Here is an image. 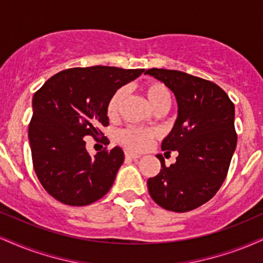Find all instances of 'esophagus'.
Here are the masks:
<instances>
[{
	"mask_svg": "<svg viewBox=\"0 0 263 263\" xmlns=\"http://www.w3.org/2000/svg\"><path fill=\"white\" fill-rule=\"evenodd\" d=\"M125 157L133 158V160H137V158H140L141 157V155L134 154V152H125Z\"/></svg>",
	"mask_w": 263,
	"mask_h": 263,
	"instance_id": "1",
	"label": "esophagus"
}]
</instances>
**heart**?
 I'll return each mask as SVG.
<instances>
[{"label": "heart", "instance_id": "heart-1", "mask_svg": "<svg viewBox=\"0 0 263 263\" xmlns=\"http://www.w3.org/2000/svg\"><path fill=\"white\" fill-rule=\"evenodd\" d=\"M141 91L146 97L147 102L156 112H164L172 103V93L170 89L160 82H146L141 85ZM125 89L119 87L112 93L106 105V113L109 119H116L121 112L122 103L124 101ZM158 137L155 129L126 128L119 133L118 140L123 146L132 151L145 150L152 140Z\"/></svg>", "mask_w": 263, "mask_h": 263}]
</instances>
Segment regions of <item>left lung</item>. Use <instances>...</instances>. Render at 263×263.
<instances>
[{"label": "left lung", "mask_w": 263, "mask_h": 263, "mask_svg": "<svg viewBox=\"0 0 263 263\" xmlns=\"http://www.w3.org/2000/svg\"><path fill=\"white\" fill-rule=\"evenodd\" d=\"M145 74L164 83L176 96L178 118L162 150L179 154L170 167L157 155L161 171L148 178V193L168 211L195 210L216 195L228 173L238 140L234 103L224 90L202 78L158 68Z\"/></svg>", "instance_id": "obj_1"}]
</instances>
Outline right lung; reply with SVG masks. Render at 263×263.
I'll return each instance as SVG.
<instances>
[{"instance_id":"right-lung-1","label":"right lung","mask_w":263,"mask_h":263,"mask_svg":"<svg viewBox=\"0 0 263 263\" xmlns=\"http://www.w3.org/2000/svg\"><path fill=\"white\" fill-rule=\"evenodd\" d=\"M144 69L93 66L54 74L32 97L29 123L32 166L44 189L69 206H86L105 196L124 161L121 147L90 156L84 137L103 135L106 105L116 90Z\"/></svg>"}]
</instances>
